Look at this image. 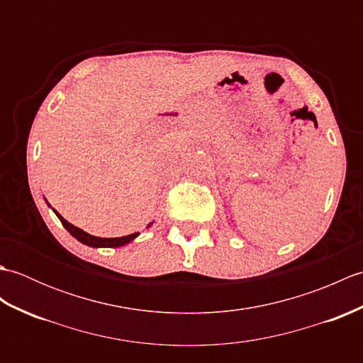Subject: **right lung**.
Masks as SVG:
<instances>
[{"mask_svg": "<svg viewBox=\"0 0 363 363\" xmlns=\"http://www.w3.org/2000/svg\"><path fill=\"white\" fill-rule=\"evenodd\" d=\"M46 201V199H45ZM46 204L50 206V203L46 201ZM51 207V206H50ZM54 211V209H52ZM54 213L57 215V218L60 220V223H62L64 228L70 233L76 240L87 245V246H91V248H120V246H125L128 243H130L134 240V238H137L138 233H134V234H129V235H125V237H115V238H101V237H95V235H90L87 234L86 230H82L79 228H76L74 225H72V223H68L62 215H60L57 211H54ZM152 225V223H150L148 228Z\"/></svg>", "mask_w": 363, "mask_h": 363, "instance_id": "right-lung-1", "label": "right lung"}]
</instances>
